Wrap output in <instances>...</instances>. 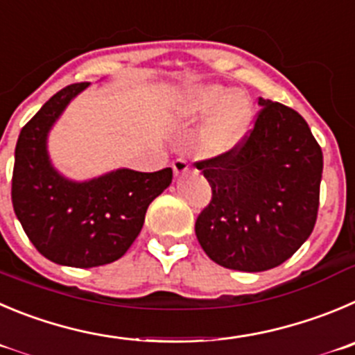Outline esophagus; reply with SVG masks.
<instances>
[{
    "instance_id": "esophagus-1",
    "label": "esophagus",
    "mask_w": 355,
    "mask_h": 355,
    "mask_svg": "<svg viewBox=\"0 0 355 355\" xmlns=\"http://www.w3.org/2000/svg\"><path fill=\"white\" fill-rule=\"evenodd\" d=\"M189 168H191V162H189L185 157L175 159L173 171H175V175H177V177H180V175H184L185 171H189Z\"/></svg>"
}]
</instances>
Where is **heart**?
Segmentation results:
<instances>
[{"mask_svg":"<svg viewBox=\"0 0 355 355\" xmlns=\"http://www.w3.org/2000/svg\"><path fill=\"white\" fill-rule=\"evenodd\" d=\"M203 131L201 145L211 155L233 150L247 132L252 108L245 96L231 94L220 85H203L194 89L185 99V110L193 115H207L213 112Z\"/></svg>","mask_w":355,"mask_h":355,"instance_id":"heart-1","label":"heart"}]
</instances>
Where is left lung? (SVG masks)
<instances>
[{
  "label": "left lung",
  "mask_w": 355,
  "mask_h": 355,
  "mask_svg": "<svg viewBox=\"0 0 355 355\" xmlns=\"http://www.w3.org/2000/svg\"><path fill=\"white\" fill-rule=\"evenodd\" d=\"M259 107L233 150L196 162L211 187L196 218L198 241L214 263L238 271L289 259L319 211L320 145L296 110L263 98Z\"/></svg>",
  "instance_id": "1"
}]
</instances>
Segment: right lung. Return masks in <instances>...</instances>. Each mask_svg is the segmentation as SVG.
<instances>
[{
  "label": "right lung",
  "instance_id": "right-lung-1",
  "mask_svg": "<svg viewBox=\"0 0 355 355\" xmlns=\"http://www.w3.org/2000/svg\"><path fill=\"white\" fill-rule=\"evenodd\" d=\"M89 82L71 84L49 99L21 129L12 175V205L42 256L73 268H94L128 252L147 208L171 184V168L141 173L117 170L71 182L52 168L47 132Z\"/></svg>",
  "mask_w": 355,
  "mask_h": 355
}]
</instances>
